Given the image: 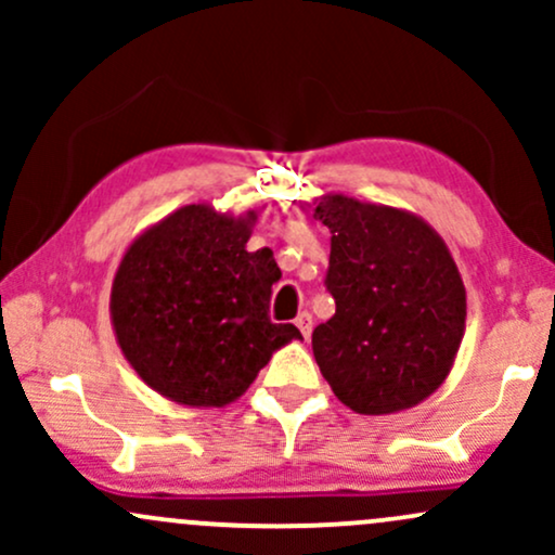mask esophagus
Returning a JSON list of instances; mask_svg holds the SVG:
<instances>
[{
	"instance_id": "34e87169",
	"label": "esophagus",
	"mask_w": 555,
	"mask_h": 555,
	"mask_svg": "<svg viewBox=\"0 0 555 555\" xmlns=\"http://www.w3.org/2000/svg\"><path fill=\"white\" fill-rule=\"evenodd\" d=\"M295 326L299 328V334L305 336V339H310V331H313V315L310 313H299Z\"/></svg>"
}]
</instances>
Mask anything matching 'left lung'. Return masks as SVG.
Here are the masks:
<instances>
[{"label": "left lung", "instance_id": "left-lung-1", "mask_svg": "<svg viewBox=\"0 0 555 555\" xmlns=\"http://www.w3.org/2000/svg\"><path fill=\"white\" fill-rule=\"evenodd\" d=\"M326 286L336 313L313 331V354L358 415L410 410L449 378L467 321V292L441 234L404 208L326 193Z\"/></svg>", "mask_w": 555, "mask_h": 555}]
</instances>
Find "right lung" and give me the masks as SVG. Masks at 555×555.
Wrapping results in <instances>:
<instances>
[{
    "label": "right lung",
    "mask_w": 555,
    "mask_h": 555,
    "mask_svg": "<svg viewBox=\"0 0 555 555\" xmlns=\"http://www.w3.org/2000/svg\"><path fill=\"white\" fill-rule=\"evenodd\" d=\"M256 221V211L190 203L143 229L119 260L114 336L140 380L175 404H232L276 349L302 339L269 318L282 271L269 247L247 250Z\"/></svg>",
    "instance_id": "right-lung-1"
}]
</instances>
